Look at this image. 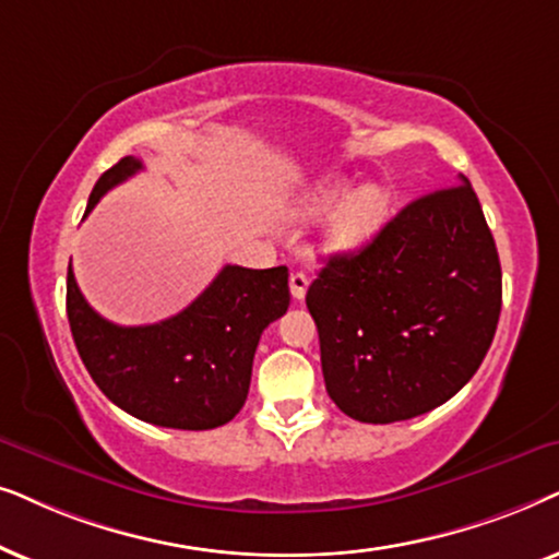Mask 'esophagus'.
I'll use <instances>...</instances> for the list:
<instances>
[{"instance_id": "esophagus-1", "label": "esophagus", "mask_w": 559, "mask_h": 559, "mask_svg": "<svg viewBox=\"0 0 559 559\" xmlns=\"http://www.w3.org/2000/svg\"><path fill=\"white\" fill-rule=\"evenodd\" d=\"M307 286H309L307 273H304V271L292 273V278H288V288H292V296L296 301H301L304 296H307Z\"/></svg>"}]
</instances>
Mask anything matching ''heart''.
I'll use <instances>...</instances> for the list:
<instances>
[{"label": "heart", "mask_w": 559, "mask_h": 559, "mask_svg": "<svg viewBox=\"0 0 559 559\" xmlns=\"http://www.w3.org/2000/svg\"><path fill=\"white\" fill-rule=\"evenodd\" d=\"M334 203L338 206L326 219L324 248L330 252H353L381 233L385 217H389L391 199L381 183H362L345 193V183L340 178H326L301 199L299 214L301 217H319V214L330 212Z\"/></svg>", "instance_id": "heart-1"}]
</instances>
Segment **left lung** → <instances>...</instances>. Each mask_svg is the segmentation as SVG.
Returning <instances> with one entry per match:
<instances>
[{
    "label": "left lung",
    "mask_w": 559,
    "mask_h": 559,
    "mask_svg": "<svg viewBox=\"0 0 559 559\" xmlns=\"http://www.w3.org/2000/svg\"><path fill=\"white\" fill-rule=\"evenodd\" d=\"M326 393L366 424L427 414L475 376L501 314V263L471 181L406 204L307 292Z\"/></svg>",
    "instance_id": "obj_1"
}]
</instances>
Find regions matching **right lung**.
Masks as SVG:
<instances>
[{
  "instance_id": "obj_1",
  "label": "right lung",
  "mask_w": 559,
  "mask_h": 559,
  "mask_svg": "<svg viewBox=\"0 0 559 559\" xmlns=\"http://www.w3.org/2000/svg\"><path fill=\"white\" fill-rule=\"evenodd\" d=\"M143 170L124 155L104 170L86 212ZM288 267L225 265L183 311L158 324L119 326L96 314L81 296L69 265L66 311L88 376L122 412L155 427L214 429L235 419L250 391L260 334L286 314Z\"/></svg>"
}]
</instances>
